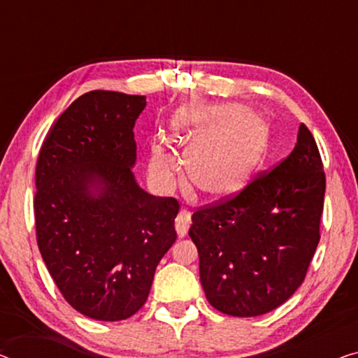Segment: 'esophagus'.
Here are the masks:
<instances>
[{"instance_id": "obj_1", "label": "esophagus", "mask_w": 358, "mask_h": 358, "mask_svg": "<svg viewBox=\"0 0 358 358\" xmlns=\"http://www.w3.org/2000/svg\"><path fill=\"white\" fill-rule=\"evenodd\" d=\"M189 225H191V213L186 209H181L177 218H175V228H177V233L180 238H185L186 234H188Z\"/></svg>"}]
</instances>
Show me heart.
<instances>
[{
  "instance_id": "obj_1",
  "label": "heart",
  "mask_w": 358,
  "mask_h": 358,
  "mask_svg": "<svg viewBox=\"0 0 358 358\" xmlns=\"http://www.w3.org/2000/svg\"><path fill=\"white\" fill-rule=\"evenodd\" d=\"M270 145V128L238 104H188L175 114L169 143L157 138L149 151V173L169 185L178 173L175 151L185 157L189 185L206 199L236 194L254 177Z\"/></svg>"
}]
</instances>
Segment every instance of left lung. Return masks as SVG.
<instances>
[{
  "mask_svg": "<svg viewBox=\"0 0 358 358\" xmlns=\"http://www.w3.org/2000/svg\"><path fill=\"white\" fill-rule=\"evenodd\" d=\"M324 186L315 138L301 124L294 149L273 170L193 213L189 236L213 308L257 317L294 294L320 241Z\"/></svg>",
  "mask_w": 358,
  "mask_h": 358,
  "instance_id": "8db88e82",
  "label": "left lung"
}]
</instances>
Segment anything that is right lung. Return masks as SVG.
Listing matches in <instances>:
<instances>
[{
    "label": "right lung",
    "instance_id": "obj_1",
    "mask_svg": "<svg viewBox=\"0 0 358 358\" xmlns=\"http://www.w3.org/2000/svg\"><path fill=\"white\" fill-rule=\"evenodd\" d=\"M146 96L85 93L48 131L36 161V243L64 299L82 315H135L177 239L173 197L136 183L133 127Z\"/></svg>",
    "mask_w": 358,
    "mask_h": 358
}]
</instances>
